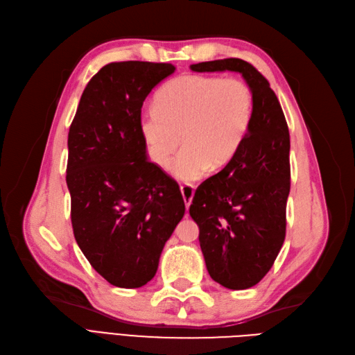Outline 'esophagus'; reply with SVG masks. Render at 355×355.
Returning <instances> with one entry per match:
<instances>
[{"label": "esophagus", "mask_w": 355, "mask_h": 355, "mask_svg": "<svg viewBox=\"0 0 355 355\" xmlns=\"http://www.w3.org/2000/svg\"><path fill=\"white\" fill-rule=\"evenodd\" d=\"M180 192H182V197H184L185 206H187V210H188V207L191 206V202H192V198H194V187L189 185V184H185V185L180 187Z\"/></svg>", "instance_id": "esophagus-1"}]
</instances>
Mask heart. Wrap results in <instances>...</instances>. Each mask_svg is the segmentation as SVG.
Segmentation results:
<instances>
[{
    "instance_id": "heart-1",
    "label": "heart",
    "mask_w": 355,
    "mask_h": 355,
    "mask_svg": "<svg viewBox=\"0 0 355 355\" xmlns=\"http://www.w3.org/2000/svg\"><path fill=\"white\" fill-rule=\"evenodd\" d=\"M155 102L139 120L149 157L167 167L184 139L185 148L171 171L185 182L227 167L241 149L254 115L253 92L239 78L180 75L157 93Z\"/></svg>"
}]
</instances>
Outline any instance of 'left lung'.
Returning a JSON list of instances; mask_svg holds the SVG:
<instances>
[{
  "label": "left lung",
  "instance_id": "1",
  "mask_svg": "<svg viewBox=\"0 0 355 355\" xmlns=\"http://www.w3.org/2000/svg\"><path fill=\"white\" fill-rule=\"evenodd\" d=\"M191 69L240 72L254 96L253 123L239 154L202 182L189 207L210 277L227 288H249L271 270L286 237L288 127L270 83L249 62L230 58Z\"/></svg>",
  "mask_w": 355,
  "mask_h": 355
}]
</instances>
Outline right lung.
Wrapping results in <instances>:
<instances>
[{
  "label": "right lung",
  "instance_id": "add662e5",
  "mask_svg": "<svg viewBox=\"0 0 355 355\" xmlns=\"http://www.w3.org/2000/svg\"><path fill=\"white\" fill-rule=\"evenodd\" d=\"M171 63L112 62L85 85L68 135L67 185L73 237L106 282H151L185 214L179 185L146 155L142 105Z\"/></svg>",
  "mask_w": 355,
  "mask_h": 355
}]
</instances>
